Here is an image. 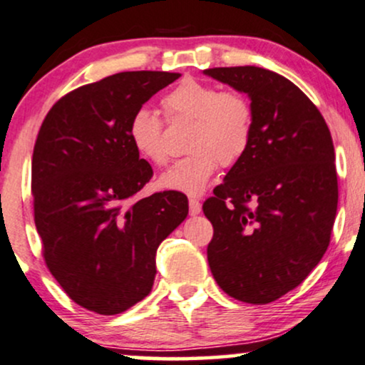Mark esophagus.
Returning a JSON list of instances; mask_svg holds the SVG:
<instances>
[{
	"instance_id": "34e87169",
	"label": "esophagus",
	"mask_w": 365,
	"mask_h": 365,
	"mask_svg": "<svg viewBox=\"0 0 365 365\" xmlns=\"http://www.w3.org/2000/svg\"><path fill=\"white\" fill-rule=\"evenodd\" d=\"M201 213V203L195 197H191L190 200V215L191 217H195V215H200Z\"/></svg>"
}]
</instances>
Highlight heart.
Masks as SVG:
<instances>
[{
  "mask_svg": "<svg viewBox=\"0 0 365 365\" xmlns=\"http://www.w3.org/2000/svg\"><path fill=\"white\" fill-rule=\"evenodd\" d=\"M168 120H195L187 137L190 154L160 175L159 186L184 195H201L217 173L237 164L249 150L254 135V110L242 93L220 91L196 79L182 81L162 98ZM127 133L135 150L154 165L169 160L164 121L154 110L140 106L130 116Z\"/></svg>",
  "mask_w": 365,
  "mask_h": 365,
  "instance_id": "1",
  "label": "heart"
}]
</instances>
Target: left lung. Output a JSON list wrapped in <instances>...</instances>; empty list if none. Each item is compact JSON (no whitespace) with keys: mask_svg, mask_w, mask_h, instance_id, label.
Returning <instances> with one entry per match:
<instances>
[{"mask_svg":"<svg viewBox=\"0 0 365 365\" xmlns=\"http://www.w3.org/2000/svg\"><path fill=\"white\" fill-rule=\"evenodd\" d=\"M205 74L249 94L254 110L249 150L203 205L211 274L232 298L271 303L299 286L330 244L334 142L318 108L284 76L255 66Z\"/></svg>","mask_w":365,"mask_h":365,"instance_id":"8db88e82","label":"left lung"}]
</instances>
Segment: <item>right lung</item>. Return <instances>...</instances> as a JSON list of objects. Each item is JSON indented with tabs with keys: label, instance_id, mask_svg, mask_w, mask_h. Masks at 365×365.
I'll return each mask as SVG.
<instances>
[{
	"label": "right lung",
	"instance_id": "add662e5",
	"mask_svg": "<svg viewBox=\"0 0 365 365\" xmlns=\"http://www.w3.org/2000/svg\"><path fill=\"white\" fill-rule=\"evenodd\" d=\"M178 73H118L67 93L31 157L35 227L48 271L74 303L127 312L150 292L160 242L187 217L178 191L138 197L152 168L130 143V116Z\"/></svg>",
	"mask_w": 365,
	"mask_h": 365
}]
</instances>
